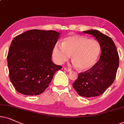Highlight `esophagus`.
I'll list each match as a JSON object with an SVG mask.
<instances>
[{"label": "esophagus", "mask_w": 124, "mask_h": 124, "mask_svg": "<svg viewBox=\"0 0 124 124\" xmlns=\"http://www.w3.org/2000/svg\"><path fill=\"white\" fill-rule=\"evenodd\" d=\"M64 70L67 72H70L71 71V69H68V68H66V67H64Z\"/></svg>", "instance_id": "obj_1"}]
</instances>
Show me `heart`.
<instances>
[{
    "mask_svg": "<svg viewBox=\"0 0 124 124\" xmlns=\"http://www.w3.org/2000/svg\"><path fill=\"white\" fill-rule=\"evenodd\" d=\"M101 51L99 42L81 35H71L65 38L63 43L57 42L53 48L55 61L62 64L70 59L74 66L81 70H86L96 63Z\"/></svg>",
    "mask_w": 124,
    "mask_h": 124,
    "instance_id": "b5f03b06",
    "label": "heart"
}]
</instances>
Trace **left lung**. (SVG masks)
I'll return each mask as SVG.
<instances>
[{"instance_id":"8db88e82","label":"left lung","mask_w":124,"mask_h":124,"mask_svg":"<svg viewBox=\"0 0 124 124\" xmlns=\"http://www.w3.org/2000/svg\"><path fill=\"white\" fill-rule=\"evenodd\" d=\"M83 32L95 38L100 45L101 54L99 61L90 69L79 74L73 86L82 97L99 96L114 82L119 65L118 54L109 37L96 30Z\"/></svg>"}]
</instances>
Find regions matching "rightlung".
Segmentation results:
<instances>
[{
  "mask_svg": "<svg viewBox=\"0 0 124 124\" xmlns=\"http://www.w3.org/2000/svg\"><path fill=\"white\" fill-rule=\"evenodd\" d=\"M60 33L31 30L15 37L7 55L9 76L19 93L38 95L48 86L54 74L62 69L51 61Z\"/></svg>",
  "mask_w": 124,
  "mask_h": 124,
  "instance_id": "right-lung-1",
  "label": "right lung"
}]
</instances>
